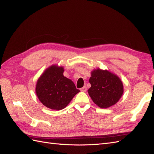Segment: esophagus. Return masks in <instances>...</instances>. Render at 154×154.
<instances>
[{"label":"esophagus","instance_id":"1","mask_svg":"<svg viewBox=\"0 0 154 154\" xmlns=\"http://www.w3.org/2000/svg\"><path fill=\"white\" fill-rule=\"evenodd\" d=\"M80 91H83V92H85L86 91H87V88H86L85 86H84V87L80 89Z\"/></svg>","mask_w":154,"mask_h":154}]
</instances>
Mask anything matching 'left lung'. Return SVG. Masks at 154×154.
<instances>
[{"label":"left lung","instance_id":"1","mask_svg":"<svg viewBox=\"0 0 154 154\" xmlns=\"http://www.w3.org/2000/svg\"><path fill=\"white\" fill-rule=\"evenodd\" d=\"M89 82L91 86L88 92L100 108H106L114 105L123 95V85L121 80L106 70H93Z\"/></svg>","mask_w":154,"mask_h":154}]
</instances>
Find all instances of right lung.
<instances>
[{
    "mask_svg": "<svg viewBox=\"0 0 154 154\" xmlns=\"http://www.w3.org/2000/svg\"><path fill=\"white\" fill-rule=\"evenodd\" d=\"M63 67L52 65L37 81V97L45 106L52 110L63 109L80 91L72 80L63 76Z\"/></svg>",
    "mask_w": 154,
    "mask_h": 154,
    "instance_id": "add662e5",
    "label": "right lung"
}]
</instances>
